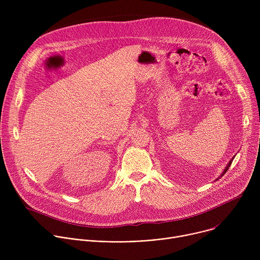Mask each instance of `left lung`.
I'll list each match as a JSON object with an SVG mask.
<instances>
[{
  "instance_id": "obj_1",
  "label": "left lung",
  "mask_w": 260,
  "mask_h": 260,
  "mask_svg": "<svg viewBox=\"0 0 260 260\" xmlns=\"http://www.w3.org/2000/svg\"><path fill=\"white\" fill-rule=\"evenodd\" d=\"M234 158H235V157H233V158H232V159H231V161H230V162H229V164H228V166H226V167H225V169H224V171H223V173H222V174H221V177H222V176H223V175H224V174H225V173H226V171H228V170H229V168H230V167H231V165H232V162H233V160H234Z\"/></svg>"
}]
</instances>
